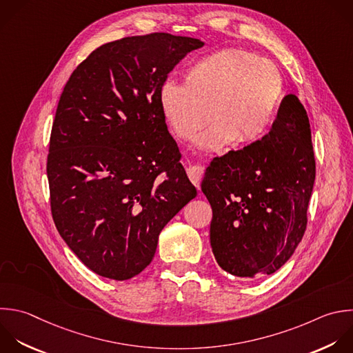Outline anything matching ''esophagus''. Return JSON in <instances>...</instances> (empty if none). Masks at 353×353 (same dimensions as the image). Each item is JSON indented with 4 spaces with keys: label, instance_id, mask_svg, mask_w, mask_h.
I'll use <instances>...</instances> for the list:
<instances>
[{
    "label": "esophagus",
    "instance_id": "esophagus-1",
    "mask_svg": "<svg viewBox=\"0 0 353 353\" xmlns=\"http://www.w3.org/2000/svg\"><path fill=\"white\" fill-rule=\"evenodd\" d=\"M188 176H189L190 182H192L197 189H200V181H201V176H203V168L199 167V165L189 167V170H188Z\"/></svg>",
    "mask_w": 353,
    "mask_h": 353
}]
</instances>
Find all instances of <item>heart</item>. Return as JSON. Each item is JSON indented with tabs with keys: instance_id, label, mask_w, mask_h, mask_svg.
I'll list each match as a JSON object with an SVG mask.
<instances>
[{
	"instance_id": "1",
	"label": "heart",
	"mask_w": 353,
	"mask_h": 353,
	"mask_svg": "<svg viewBox=\"0 0 353 353\" xmlns=\"http://www.w3.org/2000/svg\"><path fill=\"white\" fill-rule=\"evenodd\" d=\"M284 95L277 66L243 50H223L196 61L183 74V84L165 83L160 108L175 137L219 152L236 142L250 146L272 128Z\"/></svg>"
}]
</instances>
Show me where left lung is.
Segmentation results:
<instances>
[{
  "label": "left lung",
  "instance_id": "obj_1",
  "mask_svg": "<svg viewBox=\"0 0 353 353\" xmlns=\"http://www.w3.org/2000/svg\"><path fill=\"white\" fill-rule=\"evenodd\" d=\"M314 175L309 119L290 94L261 141L215 157L205 171L201 190L212 208L218 265L244 279L281 268L303 237Z\"/></svg>",
  "mask_w": 353,
  "mask_h": 353
}]
</instances>
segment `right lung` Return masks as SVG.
I'll use <instances>...</instances> for the list:
<instances>
[{"label": "right lung", "instance_id": "add662e5", "mask_svg": "<svg viewBox=\"0 0 353 353\" xmlns=\"http://www.w3.org/2000/svg\"><path fill=\"white\" fill-rule=\"evenodd\" d=\"M203 41L168 33L97 48L61 95L47 174L55 226L99 276L127 280L196 197L160 108L168 73Z\"/></svg>", "mask_w": 353, "mask_h": 353}]
</instances>
